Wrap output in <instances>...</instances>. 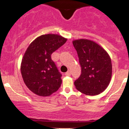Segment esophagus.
Segmentation results:
<instances>
[{
	"label": "esophagus",
	"instance_id": "34e87169",
	"mask_svg": "<svg viewBox=\"0 0 129 129\" xmlns=\"http://www.w3.org/2000/svg\"><path fill=\"white\" fill-rule=\"evenodd\" d=\"M65 75H66V76H70L71 75V72H70V71H68V72H67L66 73H65Z\"/></svg>",
	"mask_w": 129,
	"mask_h": 129
}]
</instances>
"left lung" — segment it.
<instances>
[{"label":"left lung","mask_w":129,"mask_h":129,"mask_svg":"<svg viewBox=\"0 0 129 129\" xmlns=\"http://www.w3.org/2000/svg\"><path fill=\"white\" fill-rule=\"evenodd\" d=\"M81 67V75L74 82L76 89L86 95L100 94L106 89L112 78L111 59L100 45L88 39L73 41Z\"/></svg>","instance_id":"1"}]
</instances>
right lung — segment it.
<instances>
[{
  "label": "right lung",
  "mask_w": 129,
  "mask_h": 129,
  "mask_svg": "<svg viewBox=\"0 0 129 129\" xmlns=\"http://www.w3.org/2000/svg\"><path fill=\"white\" fill-rule=\"evenodd\" d=\"M67 40L54 34L42 35L34 40L26 49L20 71L26 87L37 95L48 96L61 85L62 75L51 55Z\"/></svg>",
  "instance_id": "1"
}]
</instances>
